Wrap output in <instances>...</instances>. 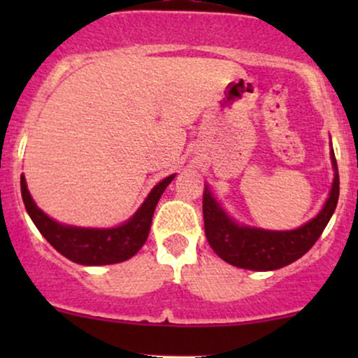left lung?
<instances>
[{
  "label": "left lung",
  "instance_id": "obj_1",
  "mask_svg": "<svg viewBox=\"0 0 358 358\" xmlns=\"http://www.w3.org/2000/svg\"><path fill=\"white\" fill-rule=\"evenodd\" d=\"M331 165L335 170L330 196L322 212L294 231H264V229L239 225L225 213L212 192H203V224L208 244L220 259L229 264L250 271H274L291 264L315 245L334 215L338 202L340 180L335 153L331 150Z\"/></svg>",
  "mask_w": 358,
  "mask_h": 358
}]
</instances>
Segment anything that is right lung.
Segmentation results:
<instances>
[{
	"mask_svg": "<svg viewBox=\"0 0 358 358\" xmlns=\"http://www.w3.org/2000/svg\"><path fill=\"white\" fill-rule=\"evenodd\" d=\"M173 178L175 175H170L162 180L129 220L110 229L73 227L53 220L36 207L23 175L20 183H22V196L28 215L31 217L40 234L62 256L82 266H106L127 261L143 248L150 234L156 203Z\"/></svg>",
	"mask_w": 358,
	"mask_h": 358,
	"instance_id": "obj_1",
	"label": "right lung"
}]
</instances>
